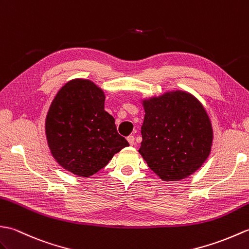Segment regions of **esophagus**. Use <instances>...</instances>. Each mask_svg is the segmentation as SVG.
I'll return each instance as SVG.
<instances>
[{"label": "esophagus", "mask_w": 249, "mask_h": 249, "mask_svg": "<svg viewBox=\"0 0 249 249\" xmlns=\"http://www.w3.org/2000/svg\"><path fill=\"white\" fill-rule=\"evenodd\" d=\"M126 140H128V142H129V143H130L131 146H134L135 145V139H134L133 135L128 136V137H126Z\"/></svg>", "instance_id": "esophagus-1"}]
</instances>
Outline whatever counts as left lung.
<instances>
[{"label":"left lung","instance_id":"left-lung-1","mask_svg":"<svg viewBox=\"0 0 249 249\" xmlns=\"http://www.w3.org/2000/svg\"><path fill=\"white\" fill-rule=\"evenodd\" d=\"M145 117L139 152L163 181H180L199 169L211 152L213 128L206 108L185 90L142 99Z\"/></svg>","mask_w":249,"mask_h":249}]
</instances>
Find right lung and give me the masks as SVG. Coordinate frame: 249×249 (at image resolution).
Returning <instances> with one entry per match:
<instances>
[{
	"label": "right lung",
	"instance_id": "add662e5",
	"mask_svg": "<svg viewBox=\"0 0 249 249\" xmlns=\"http://www.w3.org/2000/svg\"><path fill=\"white\" fill-rule=\"evenodd\" d=\"M106 93L90 80L73 79L54 97L45 121L48 147L64 169L87 178L129 146L104 109Z\"/></svg>",
	"mask_w": 249,
	"mask_h": 249
}]
</instances>
